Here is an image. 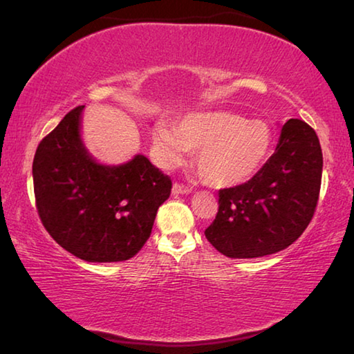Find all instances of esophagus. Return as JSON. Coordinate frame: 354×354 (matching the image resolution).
Listing matches in <instances>:
<instances>
[{"mask_svg":"<svg viewBox=\"0 0 354 354\" xmlns=\"http://www.w3.org/2000/svg\"><path fill=\"white\" fill-rule=\"evenodd\" d=\"M171 192H173V194H175V195H183V194H189L190 189L187 187V185L179 184V183H175V184H173V189H171Z\"/></svg>","mask_w":354,"mask_h":354,"instance_id":"esophagus-1","label":"esophagus"}]
</instances>
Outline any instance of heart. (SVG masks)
I'll list each match as a JSON object with an SVG mask.
<instances>
[{"instance_id": "obj_1", "label": "heart", "mask_w": 354, "mask_h": 354, "mask_svg": "<svg viewBox=\"0 0 354 354\" xmlns=\"http://www.w3.org/2000/svg\"><path fill=\"white\" fill-rule=\"evenodd\" d=\"M272 140L266 122L226 111L189 113L175 131L158 124L153 134L154 151L165 165H178L185 149L196 151V171L214 187H234L253 178L267 160Z\"/></svg>"}]
</instances>
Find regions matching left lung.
I'll list each match as a JSON object with an SVG mask.
<instances>
[{"label":"left lung","mask_w":354,"mask_h":354,"mask_svg":"<svg viewBox=\"0 0 354 354\" xmlns=\"http://www.w3.org/2000/svg\"><path fill=\"white\" fill-rule=\"evenodd\" d=\"M323 154L315 131L290 118L274 153L241 185L218 190V212L205 231L221 254L250 259L278 253L303 234L314 217Z\"/></svg>","instance_id":"8db88e82"}]
</instances>
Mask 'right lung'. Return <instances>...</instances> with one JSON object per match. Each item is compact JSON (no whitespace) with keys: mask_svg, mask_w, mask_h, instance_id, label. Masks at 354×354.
I'll list each match as a JSON object with an SVG mask.
<instances>
[{"mask_svg":"<svg viewBox=\"0 0 354 354\" xmlns=\"http://www.w3.org/2000/svg\"><path fill=\"white\" fill-rule=\"evenodd\" d=\"M77 106L40 140L32 162L35 207L55 241L87 262L134 257L151 234L171 179L145 156L117 165L91 158L80 136Z\"/></svg>","mask_w":354,"mask_h":354,"instance_id":"obj_1","label":"right lung"}]
</instances>
